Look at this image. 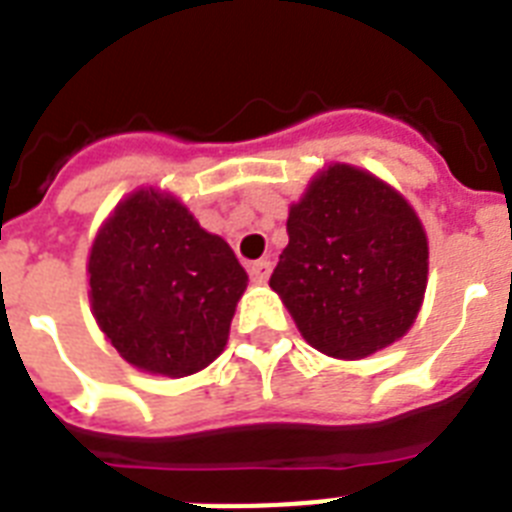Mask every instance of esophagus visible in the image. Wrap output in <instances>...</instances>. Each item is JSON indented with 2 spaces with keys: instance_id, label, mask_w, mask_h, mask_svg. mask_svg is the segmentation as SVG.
<instances>
[{
  "instance_id": "34e87169",
  "label": "esophagus",
  "mask_w": 512,
  "mask_h": 512,
  "mask_svg": "<svg viewBox=\"0 0 512 512\" xmlns=\"http://www.w3.org/2000/svg\"><path fill=\"white\" fill-rule=\"evenodd\" d=\"M270 260H255V263L249 265V278L255 281V284H265L270 278Z\"/></svg>"
}]
</instances>
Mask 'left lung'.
Segmentation results:
<instances>
[{"label":"left lung","instance_id":"left-lung-1","mask_svg":"<svg viewBox=\"0 0 512 512\" xmlns=\"http://www.w3.org/2000/svg\"><path fill=\"white\" fill-rule=\"evenodd\" d=\"M286 234L270 289L307 344L360 360L407 334L426 292L429 242L402 194L336 162L292 205Z\"/></svg>","mask_w":512,"mask_h":512}]
</instances>
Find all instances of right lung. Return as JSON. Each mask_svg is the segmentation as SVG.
I'll use <instances>...</instances> for the list:
<instances>
[{
    "mask_svg": "<svg viewBox=\"0 0 512 512\" xmlns=\"http://www.w3.org/2000/svg\"><path fill=\"white\" fill-rule=\"evenodd\" d=\"M247 281L234 249L157 189L123 199L91 244L94 318L147 373L181 378L213 363Z\"/></svg>",
    "mask_w": 512,
    "mask_h": 512,
    "instance_id": "obj_1",
    "label": "right lung"
}]
</instances>
